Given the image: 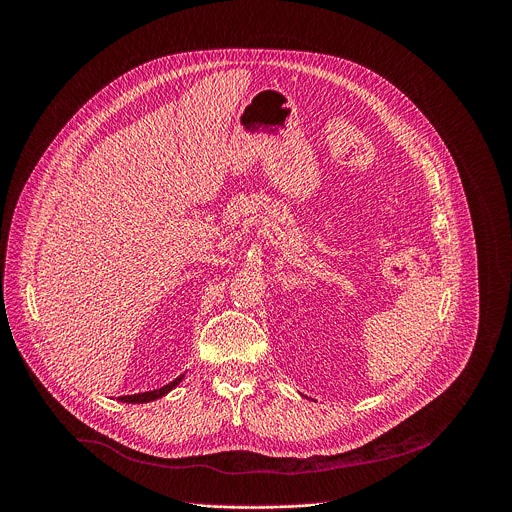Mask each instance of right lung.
Segmentation results:
<instances>
[{
  "mask_svg": "<svg viewBox=\"0 0 512 512\" xmlns=\"http://www.w3.org/2000/svg\"><path fill=\"white\" fill-rule=\"evenodd\" d=\"M184 379V375H180L178 379H174L172 383L156 389V391H145V393H137V395H123L119 397L123 403H150V401H156L160 397H164L168 391H172L176 385H180V381Z\"/></svg>",
  "mask_w": 512,
  "mask_h": 512,
  "instance_id": "1",
  "label": "right lung"
}]
</instances>
